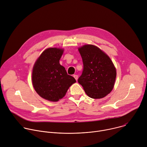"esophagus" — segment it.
<instances>
[{
    "mask_svg": "<svg viewBox=\"0 0 147 147\" xmlns=\"http://www.w3.org/2000/svg\"><path fill=\"white\" fill-rule=\"evenodd\" d=\"M73 77H74V78L76 79V81L78 80V76H77V75L74 74V75H73Z\"/></svg>",
    "mask_w": 147,
    "mask_h": 147,
    "instance_id": "obj_1",
    "label": "esophagus"
}]
</instances>
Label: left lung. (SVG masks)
<instances>
[{"label": "left lung", "mask_w": 147, "mask_h": 147, "mask_svg": "<svg viewBox=\"0 0 147 147\" xmlns=\"http://www.w3.org/2000/svg\"><path fill=\"white\" fill-rule=\"evenodd\" d=\"M83 62L82 74L78 82L91 98L100 99L113 88L116 77V68L110 57L92 45L78 48Z\"/></svg>", "instance_id": "obj_1"}]
</instances>
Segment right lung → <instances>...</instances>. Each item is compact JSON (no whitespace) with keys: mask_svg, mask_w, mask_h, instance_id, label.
Listing matches in <instances>:
<instances>
[{"mask_svg":"<svg viewBox=\"0 0 147 147\" xmlns=\"http://www.w3.org/2000/svg\"><path fill=\"white\" fill-rule=\"evenodd\" d=\"M63 51L57 48L47 49L38 58L32 69V81L35 91L49 101L57 102L63 98L69 87L76 82L59 63Z\"/></svg>","mask_w":147,"mask_h":147,"instance_id":"1","label":"right lung"}]
</instances>
